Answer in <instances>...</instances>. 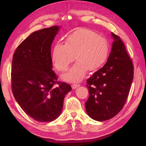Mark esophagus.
<instances>
[{"label":"esophagus","instance_id":"obj_1","mask_svg":"<svg viewBox=\"0 0 146 146\" xmlns=\"http://www.w3.org/2000/svg\"><path fill=\"white\" fill-rule=\"evenodd\" d=\"M79 86H80L79 84H73V85H72V89H76V88H77Z\"/></svg>","mask_w":146,"mask_h":146}]
</instances>
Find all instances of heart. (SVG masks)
Returning a JSON list of instances; mask_svg holds the SVG:
<instances>
[{
	"label": "heart",
	"instance_id": "1",
	"mask_svg": "<svg viewBox=\"0 0 146 146\" xmlns=\"http://www.w3.org/2000/svg\"><path fill=\"white\" fill-rule=\"evenodd\" d=\"M110 50L107 39L91 30L83 29L70 34L65 43L56 42L52 54L55 69L60 72L67 70L75 59L77 62L61 78L69 82L82 80L86 71H93L107 60Z\"/></svg>",
	"mask_w": 146,
	"mask_h": 146
}]
</instances>
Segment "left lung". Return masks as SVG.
I'll return each mask as SVG.
<instances>
[{"label":"left lung","instance_id":"8db88e82","mask_svg":"<svg viewBox=\"0 0 146 146\" xmlns=\"http://www.w3.org/2000/svg\"><path fill=\"white\" fill-rule=\"evenodd\" d=\"M111 36L114 41L107 62L87 80L86 113L98 121L108 120L121 111L133 78V66L124 44L114 33Z\"/></svg>","mask_w":146,"mask_h":146}]
</instances>
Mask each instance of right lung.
Listing matches in <instances>:
<instances>
[{
    "instance_id": "obj_1",
    "label": "right lung",
    "mask_w": 146,
    "mask_h": 146,
    "mask_svg": "<svg viewBox=\"0 0 146 146\" xmlns=\"http://www.w3.org/2000/svg\"><path fill=\"white\" fill-rule=\"evenodd\" d=\"M60 29L55 25L33 32L17 47L13 57L11 87L25 113L39 122L58 118L64 97L72 88L56 82L52 70L51 45ZM55 83L59 86L55 87Z\"/></svg>"
}]
</instances>
